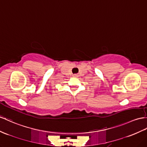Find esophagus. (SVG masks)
Returning <instances> with one entry per match:
<instances>
[{"mask_svg":"<svg viewBox=\"0 0 147 147\" xmlns=\"http://www.w3.org/2000/svg\"><path fill=\"white\" fill-rule=\"evenodd\" d=\"M73 77H75V78L78 77V74H74V75H73Z\"/></svg>","mask_w":147,"mask_h":147,"instance_id":"obj_1","label":"esophagus"}]
</instances>
